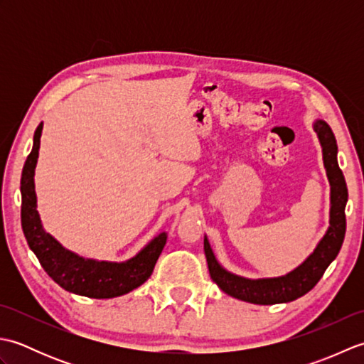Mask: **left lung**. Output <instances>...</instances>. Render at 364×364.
Masks as SVG:
<instances>
[{"mask_svg":"<svg viewBox=\"0 0 364 364\" xmlns=\"http://www.w3.org/2000/svg\"><path fill=\"white\" fill-rule=\"evenodd\" d=\"M313 129L318 134L322 146L323 167H326L330 183V225L326 235L321 237L313 253L308 255L306 259L300 262L296 269L284 275L270 278H245L228 272L225 267L220 266L210 241L205 236L203 249L210 275L213 282L231 297L257 305L288 304V301L296 300L311 291L316 283L321 280L330 262L341 250L346 235L344 211L347 203V186L341 168L338 166L336 139L328 123L322 119H316L313 122Z\"/></svg>","mask_w":364,"mask_h":364,"instance_id":"8db88e82","label":"left lung"}]
</instances>
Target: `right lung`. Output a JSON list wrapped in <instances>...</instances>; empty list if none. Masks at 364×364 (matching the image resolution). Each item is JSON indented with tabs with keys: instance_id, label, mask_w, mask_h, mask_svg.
<instances>
[{
	"instance_id": "1",
	"label": "right lung",
	"mask_w": 364,
	"mask_h": 364,
	"mask_svg": "<svg viewBox=\"0 0 364 364\" xmlns=\"http://www.w3.org/2000/svg\"><path fill=\"white\" fill-rule=\"evenodd\" d=\"M42 129L43 123L36 129L33 150L21 172V228L29 249L41 261L45 272L68 292L90 299H112L139 288L150 278L167 242V233L162 231L133 258L120 262L82 258L46 233L37 211L34 184Z\"/></svg>"
}]
</instances>
